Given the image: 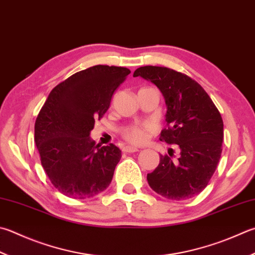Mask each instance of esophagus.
<instances>
[{"instance_id":"34e87169","label":"esophagus","mask_w":255,"mask_h":255,"mask_svg":"<svg viewBox=\"0 0 255 255\" xmlns=\"http://www.w3.org/2000/svg\"><path fill=\"white\" fill-rule=\"evenodd\" d=\"M138 148L135 147V146H129V145H127L123 147V152L126 153H133V152H137Z\"/></svg>"}]
</instances>
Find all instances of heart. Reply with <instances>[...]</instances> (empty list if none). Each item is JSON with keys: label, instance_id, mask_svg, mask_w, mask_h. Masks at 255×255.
Listing matches in <instances>:
<instances>
[{"label": "heart", "instance_id": "heart-1", "mask_svg": "<svg viewBox=\"0 0 255 255\" xmlns=\"http://www.w3.org/2000/svg\"><path fill=\"white\" fill-rule=\"evenodd\" d=\"M152 131V127L145 124V126H131L123 131V137L132 144H142L146 142L148 135Z\"/></svg>", "mask_w": 255, "mask_h": 255}]
</instances>
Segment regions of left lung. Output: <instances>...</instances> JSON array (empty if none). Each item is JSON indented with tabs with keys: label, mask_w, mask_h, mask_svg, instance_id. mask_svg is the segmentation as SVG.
<instances>
[{
	"label": "left lung",
	"mask_w": 255,
	"mask_h": 255,
	"mask_svg": "<svg viewBox=\"0 0 255 255\" xmlns=\"http://www.w3.org/2000/svg\"><path fill=\"white\" fill-rule=\"evenodd\" d=\"M133 76H142L160 89L167 105L160 140L180 148L177 160L171 152L160 155L157 167L147 174L148 185L169 200L193 198L209 184L219 164L222 117L202 86L181 72L146 65L134 71Z\"/></svg>",
	"instance_id": "left-lung-1"
}]
</instances>
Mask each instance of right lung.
<instances>
[{
  "mask_svg": "<svg viewBox=\"0 0 255 255\" xmlns=\"http://www.w3.org/2000/svg\"><path fill=\"white\" fill-rule=\"evenodd\" d=\"M129 73L127 68L109 65L76 72L51 91L38 113L34 141L41 164L65 196L92 198L111 183L121 150L113 143L95 145L90 133Z\"/></svg>",
  "mask_w": 255,
  "mask_h": 255,
  "instance_id": "right-lung-1",
  "label": "right lung"
}]
</instances>
